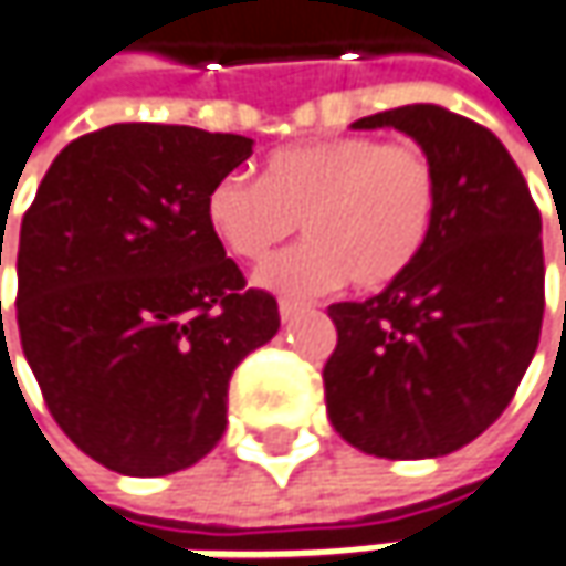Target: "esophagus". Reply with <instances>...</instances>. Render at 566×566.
<instances>
[{"label":"esophagus","instance_id":"esophagus-1","mask_svg":"<svg viewBox=\"0 0 566 566\" xmlns=\"http://www.w3.org/2000/svg\"><path fill=\"white\" fill-rule=\"evenodd\" d=\"M279 314H282V323H291L297 314H304V304L297 301H279Z\"/></svg>","mask_w":566,"mask_h":566}]
</instances>
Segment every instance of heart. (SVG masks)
<instances>
[{
    "mask_svg": "<svg viewBox=\"0 0 566 566\" xmlns=\"http://www.w3.org/2000/svg\"><path fill=\"white\" fill-rule=\"evenodd\" d=\"M439 211V172L419 144L336 137L275 150L259 182L227 176L208 195L214 237L259 265L301 230L307 240L272 259L259 282L314 297L349 279L375 291L403 279L422 255Z\"/></svg>",
    "mask_w": 566,
    "mask_h": 566,
    "instance_id": "heart-1",
    "label": "heart"
}]
</instances>
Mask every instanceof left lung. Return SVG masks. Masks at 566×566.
I'll use <instances>...</instances> for the list:
<instances>
[{
    "label": "left lung",
    "mask_w": 566,
    "mask_h": 566,
    "mask_svg": "<svg viewBox=\"0 0 566 566\" xmlns=\"http://www.w3.org/2000/svg\"><path fill=\"white\" fill-rule=\"evenodd\" d=\"M355 127L410 134L439 172V211L403 279L329 304L326 413L365 454L439 458L500 419L538 349L542 214L513 156L471 117L403 105Z\"/></svg>",
    "instance_id": "obj_1"
}]
</instances>
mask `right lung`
<instances>
[{
	"mask_svg": "<svg viewBox=\"0 0 566 566\" xmlns=\"http://www.w3.org/2000/svg\"><path fill=\"white\" fill-rule=\"evenodd\" d=\"M252 140L185 124H112L56 156L21 217L18 333L44 403L108 471L191 468L227 429L237 365L279 333L208 195Z\"/></svg>",
	"mask_w": 566,
	"mask_h": 566,
	"instance_id": "right-lung-1",
	"label": "right lung"
}]
</instances>
